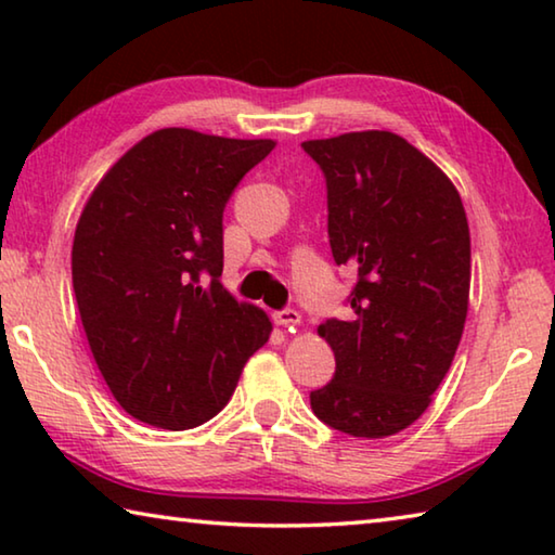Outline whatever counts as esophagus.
I'll return each mask as SVG.
<instances>
[{
	"mask_svg": "<svg viewBox=\"0 0 555 555\" xmlns=\"http://www.w3.org/2000/svg\"><path fill=\"white\" fill-rule=\"evenodd\" d=\"M274 323L291 327V331H294L296 325H300V313L294 311V308H281V311L274 313Z\"/></svg>",
	"mask_w": 555,
	"mask_h": 555,
	"instance_id": "esophagus-1",
	"label": "esophagus"
}]
</instances>
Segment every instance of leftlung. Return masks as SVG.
I'll return each mask as SVG.
<instances>
[{
  "mask_svg": "<svg viewBox=\"0 0 555 555\" xmlns=\"http://www.w3.org/2000/svg\"><path fill=\"white\" fill-rule=\"evenodd\" d=\"M300 146L325 176L335 264L357 271L350 318L318 327L335 352V374L311 391V409L347 436H393L428 409L463 337V201L428 156L391 131Z\"/></svg>",
  "mask_w": 555,
  "mask_h": 555,
  "instance_id": "1",
  "label": "left lung"
}]
</instances>
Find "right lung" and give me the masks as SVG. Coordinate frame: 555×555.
<instances>
[{
    "mask_svg": "<svg viewBox=\"0 0 555 555\" xmlns=\"http://www.w3.org/2000/svg\"><path fill=\"white\" fill-rule=\"evenodd\" d=\"M274 146L158 129L109 168L80 215V321L109 391L142 424L210 421L269 340L267 313L237 304L220 276L224 205Z\"/></svg>",
    "mask_w": 555,
    "mask_h": 555,
    "instance_id": "right-lung-1",
    "label": "right lung"
}]
</instances>
